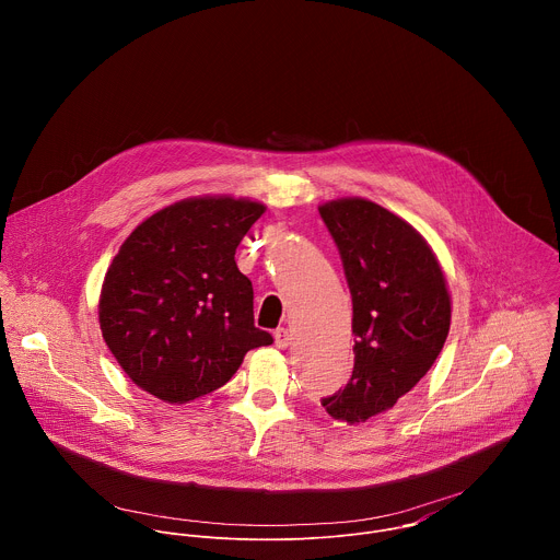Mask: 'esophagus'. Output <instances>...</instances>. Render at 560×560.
Masks as SVG:
<instances>
[{
    "label": "esophagus",
    "instance_id": "esophagus-1",
    "mask_svg": "<svg viewBox=\"0 0 560 560\" xmlns=\"http://www.w3.org/2000/svg\"><path fill=\"white\" fill-rule=\"evenodd\" d=\"M273 339H276V346L278 348H289V343H291V335H289V330L287 328H278L276 332H273Z\"/></svg>",
    "mask_w": 560,
    "mask_h": 560
}]
</instances>
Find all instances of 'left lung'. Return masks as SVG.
Masks as SVG:
<instances>
[{
    "mask_svg": "<svg viewBox=\"0 0 560 560\" xmlns=\"http://www.w3.org/2000/svg\"><path fill=\"white\" fill-rule=\"evenodd\" d=\"M352 295L354 368L343 389L322 398L350 424L394 407L433 365L451 324L442 269L424 238L365 199L324 203Z\"/></svg>",
    "mask_w": 560,
    "mask_h": 560,
    "instance_id": "obj_1",
    "label": "left lung"
}]
</instances>
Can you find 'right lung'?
I'll return each mask as SVG.
<instances>
[{
  "label": "right lung",
  "instance_id": "1",
  "mask_svg": "<svg viewBox=\"0 0 560 560\" xmlns=\"http://www.w3.org/2000/svg\"><path fill=\"white\" fill-rule=\"evenodd\" d=\"M262 203L186 199L138 225L114 258L101 293L103 337L144 392L188 402L225 385L258 346L252 280L236 267Z\"/></svg>",
  "mask_w": 560,
  "mask_h": 560
}]
</instances>
